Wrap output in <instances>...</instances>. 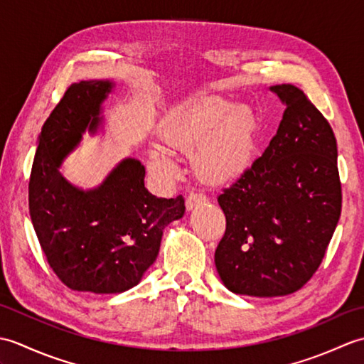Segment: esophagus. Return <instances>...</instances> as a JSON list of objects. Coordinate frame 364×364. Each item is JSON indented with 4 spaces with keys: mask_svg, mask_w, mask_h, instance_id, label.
Here are the masks:
<instances>
[{
    "mask_svg": "<svg viewBox=\"0 0 364 364\" xmlns=\"http://www.w3.org/2000/svg\"><path fill=\"white\" fill-rule=\"evenodd\" d=\"M205 203H206V196L202 194V192H191L186 198V208L189 211Z\"/></svg>",
    "mask_w": 364,
    "mask_h": 364,
    "instance_id": "esophagus-1",
    "label": "esophagus"
}]
</instances>
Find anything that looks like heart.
I'll return each mask as SVG.
<instances>
[{
	"label": "heart",
	"mask_w": 364,
	"mask_h": 364,
	"mask_svg": "<svg viewBox=\"0 0 364 364\" xmlns=\"http://www.w3.org/2000/svg\"><path fill=\"white\" fill-rule=\"evenodd\" d=\"M257 115L245 105L202 94L175 107L162 123V137L170 149L192 151V166L206 181L228 183L242 176L257 153ZM150 167L172 175L175 159L166 146L149 150Z\"/></svg>",
	"instance_id": "b5f03b06"
}]
</instances>
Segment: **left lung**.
<instances>
[{
    "mask_svg": "<svg viewBox=\"0 0 364 364\" xmlns=\"http://www.w3.org/2000/svg\"><path fill=\"white\" fill-rule=\"evenodd\" d=\"M270 90L286 106L262 156L220 192L227 219L214 262L235 294L278 297L318 270L341 215L333 129L292 84Z\"/></svg>",
    "mask_w": 364,
    "mask_h": 364,
    "instance_id": "1",
    "label": "left lung"
}]
</instances>
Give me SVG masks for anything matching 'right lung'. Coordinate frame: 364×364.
Returning a JSON list of instances; mask_svg holds the SVG:
<instances>
[{
    "mask_svg": "<svg viewBox=\"0 0 364 364\" xmlns=\"http://www.w3.org/2000/svg\"><path fill=\"white\" fill-rule=\"evenodd\" d=\"M115 84H72L43 123L29 178V214L48 264L67 288L125 292L159 253L162 230L184 215V198H158L144 184L145 167L122 159L103 183L84 191L60 173L82 134L103 125L102 105Z\"/></svg>",
    "mask_w": 364,
    "mask_h": 364,
    "instance_id": "1",
    "label": "right lung"
}]
</instances>
